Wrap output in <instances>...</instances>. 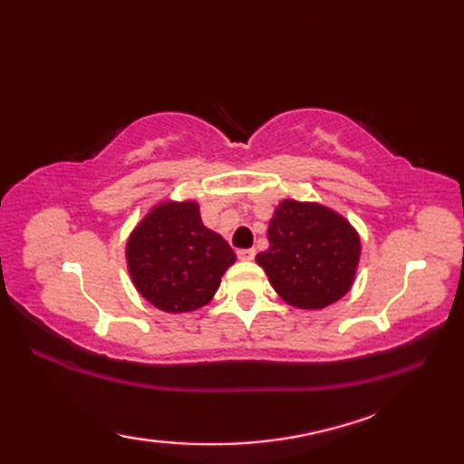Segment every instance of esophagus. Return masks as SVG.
<instances>
[{
  "label": "esophagus",
  "instance_id": "34e87169",
  "mask_svg": "<svg viewBox=\"0 0 464 464\" xmlns=\"http://www.w3.org/2000/svg\"><path fill=\"white\" fill-rule=\"evenodd\" d=\"M237 257L245 263H249L255 259V249H241V251H237Z\"/></svg>",
  "mask_w": 464,
  "mask_h": 464
}]
</instances>
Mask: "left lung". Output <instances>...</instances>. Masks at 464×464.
<instances>
[{
  "label": "left lung",
  "instance_id": "1",
  "mask_svg": "<svg viewBox=\"0 0 464 464\" xmlns=\"http://www.w3.org/2000/svg\"><path fill=\"white\" fill-rule=\"evenodd\" d=\"M269 249L255 261L291 307L317 311L344 297L357 277L361 237L331 207L283 199L267 229Z\"/></svg>",
  "mask_w": 464,
  "mask_h": 464
}]
</instances>
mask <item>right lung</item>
I'll return each instance as SVG.
<instances>
[{
    "label": "right lung",
    "instance_id": "add662e5",
    "mask_svg": "<svg viewBox=\"0 0 464 464\" xmlns=\"http://www.w3.org/2000/svg\"><path fill=\"white\" fill-rule=\"evenodd\" d=\"M235 259L221 235L203 225L199 203L193 199L153 205L125 245L133 287L165 313L205 307Z\"/></svg>",
    "mask_w": 464,
    "mask_h": 464
}]
</instances>
